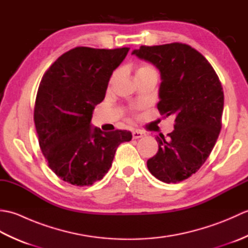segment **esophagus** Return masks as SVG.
<instances>
[{"label":"esophagus","instance_id":"34e87169","mask_svg":"<svg viewBox=\"0 0 248 248\" xmlns=\"http://www.w3.org/2000/svg\"><path fill=\"white\" fill-rule=\"evenodd\" d=\"M132 135H133V139H140V138H143V136H145V133L143 132V131H140V130H134L133 132H132Z\"/></svg>","mask_w":248,"mask_h":248}]
</instances>
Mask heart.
I'll list each match as a JSON object with an SVG mask.
<instances>
[{"mask_svg": "<svg viewBox=\"0 0 248 248\" xmlns=\"http://www.w3.org/2000/svg\"><path fill=\"white\" fill-rule=\"evenodd\" d=\"M148 73H156L155 68L154 66H151L150 64H141L139 66L138 70H136V77H141V76L148 75ZM117 75H118L117 72L114 73V76L112 77V82L116 78H117Z\"/></svg>", "mask_w": 248, "mask_h": 248, "instance_id": "obj_1", "label": "heart"}]
</instances>
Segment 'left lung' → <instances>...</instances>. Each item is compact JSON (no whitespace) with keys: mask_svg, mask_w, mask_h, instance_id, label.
<instances>
[{"mask_svg":"<svg viewBox=\"0 0 248 248\" xmlns=\"http://www.w3.org/2000/svg\"><path fill=\"white\" fill-rule=\"evenodd\" d=\"M132 54L161 72L157 109L175 116V130L156 136L159 150L147 167L165 183L186 180L202 166L222 128L224 92L213 67L191 46H141Z\"/></svg>","mask_w":248,"mask_h":248,"instance_id":"obj_1","label":"left lung"}]
</instances>
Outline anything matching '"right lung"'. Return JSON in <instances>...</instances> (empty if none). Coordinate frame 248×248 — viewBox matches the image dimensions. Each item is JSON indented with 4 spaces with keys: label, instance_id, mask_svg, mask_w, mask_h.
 Segmentation results:
<instances>
[{
    "label": "right lung",
    "instance_id": "add662e5",
    "mask_svg": "<svg viewBox=\"0 0 248 248\" xmlns=\"http://www.w3.org/2000/svg\"><path fill=\"white\" fill-rule=\"evenodd\" d=\"M129 50L77 46L60 56L39 84L34 121L40 149L55 175L72 186L101 180L117 147L132 139L130 131L102 132L91 124L94 107Z\"/></svg>",
    "mask_w": 248,
    "mask_h": 248
}]
</instances>
